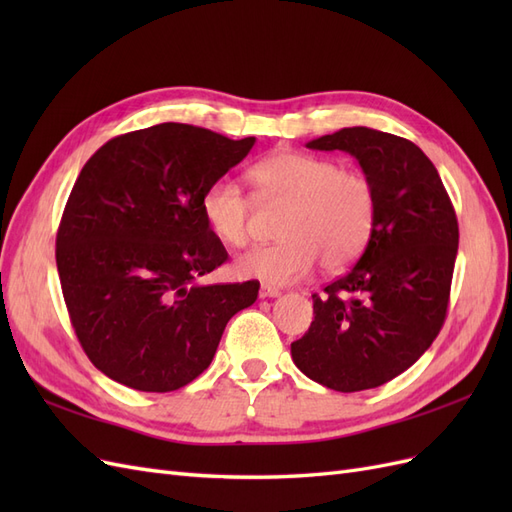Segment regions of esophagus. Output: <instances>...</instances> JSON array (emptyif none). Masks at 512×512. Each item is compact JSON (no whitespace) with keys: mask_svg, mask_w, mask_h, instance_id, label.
Listing matches in <instances>:
<instances>
[{"mask_svg":"<svg viewBox=\"0 0 512 512\" xmlns=\"http://www.w3.org/2000/svg\"><path fill=\"white\" fill-rule=\"evenodd\" d=\"M258 294H260V299H273V297H280L282 290L275 288V286H269V284H262Z\"/></svg>","mask_w":512,"mask_h":512,"instance_id":"1","label":"esophagus"}]
</instances>
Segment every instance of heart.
<instances>
[{
    "instance_id": "1",
    "label": "heart",
    "mask_w": 512,
    "mask_h": 512,
    "mask_svg": "<svg viewBox=\"0 0 512 512\" xmlns=\"http://www.w3.org/2000/svg\"><path fill=\"white\" fill-rule=\"evenodd\" d=\"M262 205H288L273 245L252 247L235 271L269 286H290L322 269L339 271L363 254L376 226L378 198L359 168L333 158L280 151L247 170ZM254 198L235 181H213L200 198L209 230L228 247L250 241Z\"/></svg>"
}]
</instances>
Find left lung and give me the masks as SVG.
Listing matches in <instances>:
<instances>
[{
    "label": "left lung",
    "mask_w": 512,
    "mask_h": 512,
    "mask_svg": "<svg viewBox=\"0 0 512 512\" xmlns=\"http://www.w3.org/2000/svg\"><path fill=\"white\" fill-rule=\"evenodd\" d=\"M348 151L376 188V226L356 265L314 299L309 331L292 342L307 378L354 393L393 380L438 337L459 245V224L436 166L408 138L344 128L307 143Z\"/></svg>",
    "instance_id": "1"
}]
</instances>
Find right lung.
<instances>
[{
  "instance_id": "add662e5",
  "label": "right lung",
  "mask_w": 512,
  "mask_h": 512,
  "mask_svg": "<svg viewBox=\"0 0 512 512\" xmlns=\"http://www.w3.org/2000/svg\"><path fill=\"white\" fill-rule=\"evenodd\" d=\"M256 138L188 123L115 136L83 166L57 230V271L76 337L104 376L145 393L190 384L258 282L200 286L228 260L200 198Z\"/></svg>"
}]
</instances>
